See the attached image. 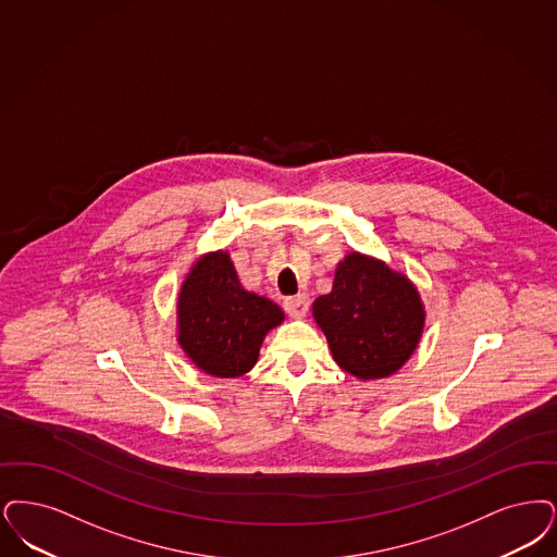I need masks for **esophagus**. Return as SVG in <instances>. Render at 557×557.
<instances>
[{
    "mask_svg": "<svg viewBox=\"0 0 557 557\" xmlns=\"http://www.w3.org/2000/svg\"><path fill=\"white\" fill-rule=\"evenodd\" d=\"M309 296L307 294H296V296H289L284 300V309L288 312L289 317L294 319H302L307 311H309Z\"/></svg>",
    "mask_w": 557,
    "mask_h": 557,
    "instance_id": "1",
    "label": "esophagus"
}]
</instances>
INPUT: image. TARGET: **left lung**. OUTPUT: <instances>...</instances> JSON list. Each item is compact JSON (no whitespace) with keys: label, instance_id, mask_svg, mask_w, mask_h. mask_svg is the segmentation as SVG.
<instances>
[{"label":"left lung","instance_id":"left-lung-1","mask_svg":"<svg viewBox=\"0 0 557 557\" xmlns=\"http://www.w3.org/2000/svg\"><path fill=\"white\" fill-rule=\"evenodd\" d=\"M334 360L350 375H394L417 350L424 307L414 284L383 261L350 252L335 268L334 288L312 302Z\"/></svg>","mask_w":557,"mask_h":557}]
</instances>
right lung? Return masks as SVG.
<instances>
[{
  "instance_id": "obj_1",
  "label": "right lung",
  "mask_w": 557,
  "mask_h": 557,
  "mask_svg": "<svg viewBox=\"0 0 557 557\" xmlns=\"http://www.w3.org/2000/svg\"><path fill=\"white\" fill-rule=\"evenodd\" d=\"M178 342L186 357L213 377H240L259 358L265 335L284 311L243 288L225 250L202 255L182 282Z\"/></svg>"
}]
</instances>
